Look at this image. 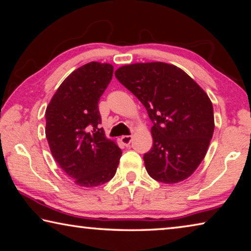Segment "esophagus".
Masks as SVG:
<instances>
[{
  "instance_id": "1",
  "label": "esophagus",
  "mask_w": 251,
  "mask_h": 251,
  "mask_svg": "<svg viewBox=\"0 0 251 251\" xmlns=\"http://www.w3.org/2000/svg\"><path fill=\"white\" fill-rule=\"evenodd\" d=\"M131 139H133V136H131V135H125V136H123V137L121 138V142L124 144L125 146H129V144L131 143Z\"/></svg>"
}]
</instances>
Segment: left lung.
I'll return each mask as SVG.
<instances>
[{
    "label": "left lung",
    "instance_id": "obj_1",
    "mask_svg": "<svg viewBox=\"0 0 251 251\" xmlns=\"http://www.w3.org/2000/svg\"><path fill=\"white\" fill-rule=\"evenodd\" d=\"M115 76L145 106L152 122L154 144L144 155L148 175L165 184L193 175L215 129L205 91L179 67L163 62L122 66Z\"/></svg>",
    "mask_w": 251,
    "mask_h": 251
}]
</instances>
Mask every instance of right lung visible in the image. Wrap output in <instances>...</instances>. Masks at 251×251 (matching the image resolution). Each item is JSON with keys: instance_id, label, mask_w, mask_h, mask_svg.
Returning <instances> with one entry per match:
<instances>
[{"instance_id": "1", "label": "right lung", "mask_w": 251, "mask_h": 251, "mask_svg": "<svg viewBox=\"0 0 251 251\" xmlns=\"http://www.w3.org/2000/svg\"><path fill=\"white\" fill-rule=\"evenodd\" d=\"M112 64L91 62L67 76L45 112V135L58 166L76 185L96 187L115 175L121 148L105 136L100 97L113 77Z\"/></svg>"}]
</instances>
